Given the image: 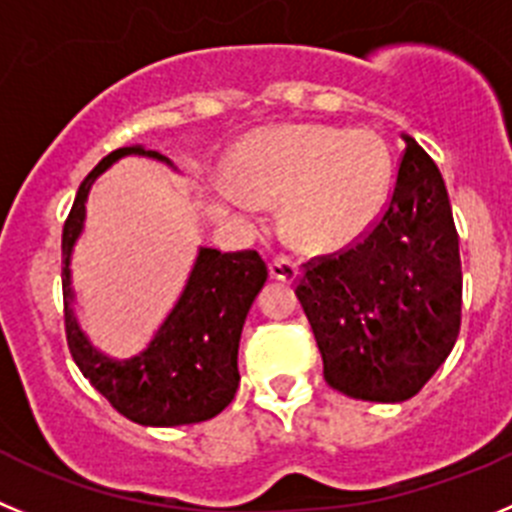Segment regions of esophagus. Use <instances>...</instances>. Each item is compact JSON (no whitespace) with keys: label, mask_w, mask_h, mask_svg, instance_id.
I'll return each mask as SVG.
<instances>
[{"label":"esophagus","mask_w":512,"mask_h":512,"mask_svg":"<svg viewBox=\"0 0 512 512\" xmlns=\"http://www.w3.org/2000/svg\"><path fill=\"white\" fill-rule=\"evenodd\" d=\"M267 270H270V278L283 280V283H293V280L298 278V265L285 255L273 257L270 265H267Z\"/></svg>","instance_id":"obj_1"}]
</instances>
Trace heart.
<instances>
[{
    "label": "heart",
    "mask_w": 512,
    "mask_h": 512,
    "mask_svg": "<svg viewBox=\"0 0 512 512\" xmlns=\"http://www.w3.org/2000/svg\"><path fill=\"white\" fill-rule=\"evenodd\" d=\"M237 173L216 170L214 186L239 214L262 222L283 201V222L303 250H334L359 239L385 209L393 155L380 135L331 124H285L257 132L237 150Z\"/></svg>",
    "instance_id": "b5f03b06"
}]
</instances>
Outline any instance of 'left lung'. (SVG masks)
I'll return each instance as SVG.
<instances>
[{"mask_svg": "<svg viewBox=\"0 0 512 512\" xmlns=\"http://www.w3.org/2000/svg\"><path fill=\"white\" fill-rule=\"evenodd\" d=\"M385 211L359 239L303 265L296 296L324 377L357 400L400 403L431 380L462 324V260L444 178L403 135Z\"/></svg>", "mask_w": 512, "mask_h": 512, "instance_id": "obj_1", "label": "left lung"}]
</instances>
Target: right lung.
Listing matches in <instances>:
<instances>
[{"label": "right lung", "instance_id": "obj_1", "mask_svg": "<svg viewBox=\"0 0 512 512\" xmlns=\"http://www.w3.org/2000/svg\"><path fill=\"white\" fill-rule=\"evenodd\" d=\"M124 155L170 163L142 145L119 147L101 160L84 183L63 224V316L73 362L86 380L140 426H183L222 413L239 388L237 352L252 301L267 280V267L255 250L219 252L201 247L181 298L137 357L101 354L78 326L73 313L71 255L84 232L91 183Z\"/></svg>", "mask_w": 512, "mask_h": 512}]
</instances>
